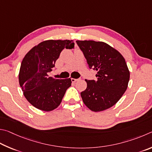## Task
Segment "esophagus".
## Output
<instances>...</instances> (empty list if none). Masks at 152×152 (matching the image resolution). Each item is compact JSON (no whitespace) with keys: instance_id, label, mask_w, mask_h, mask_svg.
<instances>
[{"instance_id":"34e87169","label":"esophagus","mask_w":152,"mask_h":152,"mask_svg":"<svg viewBox=\"0 0 152 152\" xmlns=\"http://www.w3.org/2000/svg\"><path fill=\"white\" fill-rule=\"evenodd\" d=\"M79 81V79H74V78H71V81L72 82H76Z\"/></svg>"}]
</instances>
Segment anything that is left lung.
<instances>
[{"label":"left lung","instance_id":"1","mask_svg":"<svg viewBox=\"0 0 152 152\" xmlns=\"http://www.w3.org/2000/svg\"><path fill=\"white\" fill-rule=\"evenodd\" d=\"M90 69L97 71V80H86L87 88L81 93L83 102L93 111L113 106L126 91L129 71L118 50L102 41H77Z\"/></svg>","mask_w":152,"mask_h":152}]
</instances>
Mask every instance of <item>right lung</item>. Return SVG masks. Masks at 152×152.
Returning <instances> with one entry per match:
<instances>
[{
  "instance_id": "1",
  "label": "right lung",
  "mask_w": 152,
  "mask_h": 152,
  "mask_svg": "<svg viewBox=\"0 0 152 152\" xmlns=\"http://www.w3.org/2000/svg\"><path fill=\"white\" fill-rule=\"evenodd\" d=\"M74 45L72 40H47L32 48L23 58L18 81L25 98L34 107L50 111L60 105L71 79H56L48 73L64 48L71 49Z\"/></svg>"
}]
</instances>
